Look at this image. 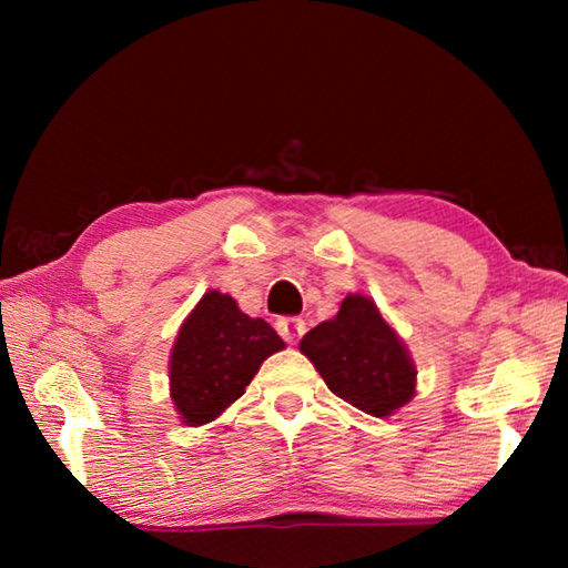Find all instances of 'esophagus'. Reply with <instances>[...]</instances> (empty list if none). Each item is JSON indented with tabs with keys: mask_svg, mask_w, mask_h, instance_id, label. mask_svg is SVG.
<instances>
[{
	"mask_svg": "<svg viewBox=\"0 0 568 568\" xmlns=\"http://www.w3.org/2000/svg\"><path fill=\"white\" fill-rule=\"evenodd\" d=\"M275 328H277V333H281L287 343H295L305 333V321L303 318H295V315H285V318H277Z\"/></svg>",
	"mask_w": 568,
	"mask_h": 568,
	"instance_id": "esophagus-1",
	"label": "esophagus"
}]
</instances>
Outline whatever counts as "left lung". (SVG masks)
I'll return each mask as SVG.
<instances>
[{"label": "left lung", "instance_id": "obj_1", "mask_svg": "<svg viewBox=\"0 0 568 568\" xmlns=\"http://www.w3.org/2000/svg\"><path fill=\"white\" fill-rule=\"evenodd\" d=\"M301 351L335 396L376 418L390 416L416 390L406 348L363 295H348L333 321L307 331Z\"/></svg>", "mask_w": 568, "mask_h": 568}]
</instances>
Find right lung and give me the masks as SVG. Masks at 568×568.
I'll list each match as a JSON object with an SVG mask.
<instances>
[{
    "label": "right lung",
    "mask_w": 568,
    "mask_h": 568,
    "mask_svg": "<svg viewBox=\"0 0 568 568\" xmlns=\"http://www.w3.org/2000/svg\"><path fill=\"white\" fill-rule=\"evenodd\" d=\"M285 343L230 295L210 291L182 323L170 361V396L187 426L217 418L243 396L261 363Z\"/></svg>",
    "instance_id": "add662e5"
}]
</instances>
